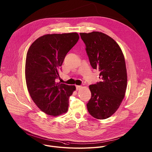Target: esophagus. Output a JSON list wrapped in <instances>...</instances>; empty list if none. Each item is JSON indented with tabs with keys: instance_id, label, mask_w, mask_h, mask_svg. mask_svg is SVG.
Here are the masks:
<instances>
[{
	"instance_id": "esophagus-1",
	"label": "esophagus",
	"mask_w": 152,
	"mask_h": 152,
	"mask_svg": "<svg viewBox=\"0 0 152 152\" xmlns=\"http://www.w3.org/2000/svg\"><path fill=\"white\" fill-rule=\"evenodd\" d=\"M76 90L78 91L79 89H80L82 88V86H78V85H77V86H76Z\"/></svg>"
}]
</instances>
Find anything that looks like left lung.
Returning <instances> with one entry per match:
<instances>
[{
  "mask_svg": "<svg viewBox=\"0 0 152 152\" xmlns=\"http://www.w3.org/2000/svg\"><path fill=\"white\" fill-rule=\"evenodd\" d=\"M80 35L91 66L100 72L101 81L89 86L88 111L96 119H106L116 112L125 96L127 75L124 57L118 44L105 34L94 31Z\"/></svg>",
  "mask_w": 152,
  "mask_h": 152,
  "instance_id": "left-lung-1",
  "label": "left lung"
}]
</instances>
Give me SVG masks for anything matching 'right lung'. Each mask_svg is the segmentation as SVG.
<instances>
[{"label":"right lung","mask_w":152,"mask_h":152,"mask_svg":"<svg viewBox=\"0 0 152 152\" xmlns=\"http://www.w3.org/2000/svg\"><path fill=\"white\" fill-rule=\"evenodd\" d=\"M76 32L46 34L29 48L25 62L28 91L37 106L45 114L58 116L67 111L69 98L76 87L56 83L67 53L77 43Z\"/></svg>","instance_id":"add662e5"}]
</instances>
